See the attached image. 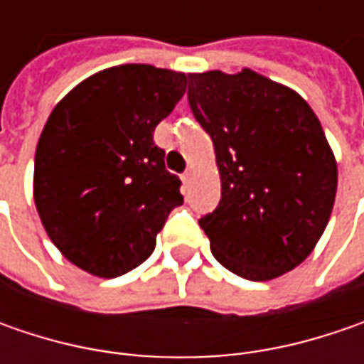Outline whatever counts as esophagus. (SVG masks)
I'll use <instances>...</instances> for the list:
<instances>
[{
	"instance_id": "1",
	"label": "esophagus",
	"mask_w": 364,
	"mask_h": 364,
	"mask_svg": "<svg viewBox=\"0 0 364 364\" xmlns=\"http://www.w3.org/2000/svg\"><path fill=\"white\" fill-rule=\"evenodd\" d=\"M192 176H194V170H192V168H188V170H186V172L182 174V182H184L186 186H188L190 182H192Z\"/></svg>"
}]
</instances>
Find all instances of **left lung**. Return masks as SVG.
Masks as SVG:
<instances>
[{"mask_svg":"<svg viewBox=\"0 0 364 364\" xmlns=\"http://www.w3.org/2000/svg\"><path fill=\"white\" fill-rule=\"evenodd\" d=\"M188 105L220 174V203L198 220L215 259L251 282L298 267L328 225L338 184L314 111L249 68L188 75Z\"/></svg>","mask_w":364,"mask_h":364,"instance_id":"obj_1","label":"left lung"}]
</instances>
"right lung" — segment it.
I'll use <instances>...</instances> for the list:
<instances>
[{
    "label": "right lung",
    "mask_w": 364,
    "mask_h": 364,
    "mask_svg": "<svg viewBox=\"0 0 364 364\" xmlns=\"http://www.w3.org/2000/svg\"><path fill=\"white\" fill-rule=\"evenodd\" d=\"M184 92V73L121 64L82 80L50 113L36 147L34 203L77 267L109 279L154 253L184 203L154 129Z\"/></svg>",
    "instance_id": "obj_1"
}]
</instances>
